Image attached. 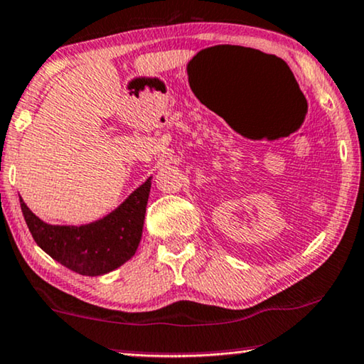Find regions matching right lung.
Masks as SVG:
<instances>
[{
  "instance_id": "1",
  "label": "right lung",
  "mask_w": 364,
  "mask_h": 364,
  "mask_svg": "<svg viewBox=\"0 0 364 364\" xmlns=\"http://www.w3.org/2000/svg\"><path fill=\"white\" fill-rule=\"evenodd\" d=\"M151 183L132 193L103 220L85 226H53L33 215L21 198V211L40 248L75 273L100 276L126 263L141 240L144 213Z\"/></svg>"
}]
</instances>
